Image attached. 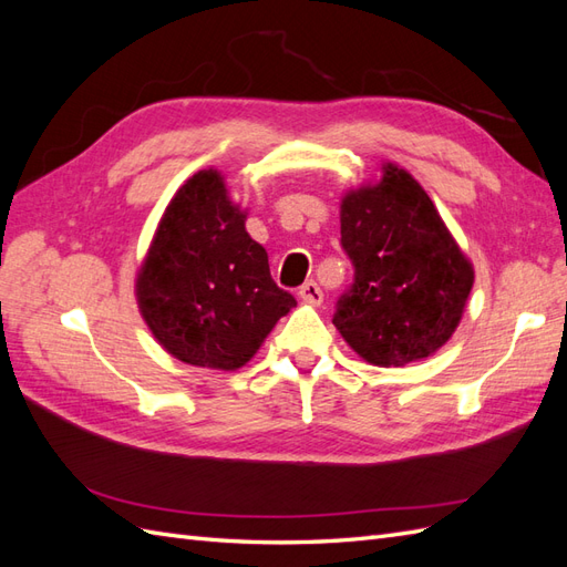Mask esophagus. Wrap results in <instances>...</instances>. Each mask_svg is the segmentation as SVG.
<instances>
[{
    "label": "esophagus",
    "instance_id": "esophagus-1",
    "mask_svg": "<svg viewBox=\"0 0 567 567\" xmlns=\"http://www.w3.org/2000/svg\"><path fill=\"white\" fill-rule=\"evenodd\" d=\"M298 296H300L305 302H310V305H321V302H323V290L319 288L317 281H305V284L300 286V290H298Z\"/></svg>",
    "mask_w": 567,
    "mask_h": 567
}]
</instances>
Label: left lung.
<instances>
[{
  "label": "left lung",
  "instance_id": "left-lung-1",
  "mask_svg": "<svg viewBox=\"0 0 567 567\" xmlns=\"http://www.w3.org/2000/svg\"><path fill=\"white\" fill-rule=\"evenodd\" d=\"M381 173L340 203L354 281L333 323L369 364L404 367L452 338L475 274L423 186L392 163Z\"/></svg>",
  "mask_w": 567,
  "mask_h": 567
}]
</instances>
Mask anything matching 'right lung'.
Here are the masks:
<instances>
[{
	"mask_svg": "<svg viewBox=\"0 0 567 567\" xmlns=\"http://www.w3.org/2000/svg\"><path fill=\"white\" fill-rule=\"evenodd\" d=\"M136 302L169 354L217 371L250 362L296 307L217 169H200L169 200L136 274Z\"/></svg>",
	"mask_w": 567,
	"mask_h": 567,
	"instance_id": "obj_1",
	"label": "right lung"
}]
</instances>
